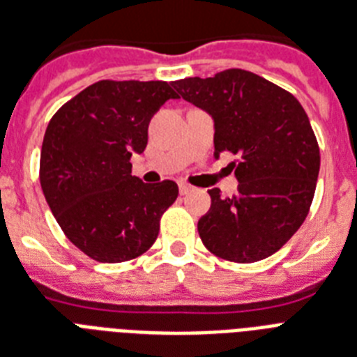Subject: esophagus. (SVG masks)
I'll list each match as a JSON object with an SVG mask.
<instances>
[{
  "mask_svg": "<svg viewBox=\"0 0 357 357\" xmlns=\"http://www.w3.org/2000/svg\"><path fill=\"white\" fill-rule=\"evenodd\" d=\"M178 190H181L182 195H185V193H190V191L193 190V188H191V185L188 184V182H178Z\"/></svg>",
  "mask_w": 357,
  "mask_h": 357,
  "instance_id": "34e87169",
  "label": "esophagus"
}]
</instances>
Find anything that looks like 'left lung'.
<instances>
[{
	"mask_svg": "<svg viewBox=\"0 0 357 357\" xmlns=\"http://www.w3.org/2000/svg\"><path fill=\"white\" fill-rule=\"evenodd\" d=\"M173 87L213 116L215 157H237L229 166L238 193L208 191L211 208L199 220L202 243L231 263L270 257L305 222L316 193L319 146L305 109L291 93L244 69L176 79Z\"/></svg>",
	"mask_w": 357,
	"mask_h": 357,
	"instance_id": "8db88e82",
	"label": "left lung"
}]
</instances>
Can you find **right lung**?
<instances>
[{"label": "right lung", "instance_id": "right-lung-1", "mask_svg": "<svg viewBox=\"0 0 357 357\" xmlns=\"http://www.w3.org/2000/svg\"><path fill=\"white\" fill-rule=\"evenodd\" d=\"M169 98L178 94L167 82L100 79L47 126L43 195L66 237L98 263H126L147 252L178 197L175 182L144 184L129 162L146 149L149 120Z\"/></svg>", "mask_w": 357, "mask_h": 357}]
</instances>
